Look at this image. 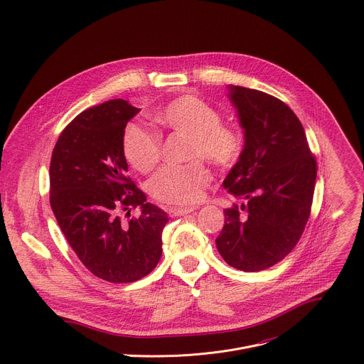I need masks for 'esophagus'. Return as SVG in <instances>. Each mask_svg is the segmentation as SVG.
I'll use <instances>...</instances> for the list:
<instances>
[{
  "instance_id": "obj_1",
  "label": "esophagus",
  "mask_w": 364,
  "mask_h": 364,
  "mask_svg": "<svg viewBox=\"0 0 364 364\" xmlns=\"http://www.w3.org/2000/svg\"><path fill=\"white\" fill-rule=\"evenodd\" d=\"M196 210V207H170L167 209V213L171 218H177V216H186L188 213H193Z\"/></svg>"
}]
</instances>
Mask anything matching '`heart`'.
<instances>
[{
    "instance_id": "obj_1",
    "label": "heart",
    "mask_w": 364,
    "mask_h": 364,
    "mask_svg": "<svg viewBox=\"0 0 364 364\" xmlns=\"http://www.w3.org/2000/svg\"><path fill=\"white\" fill-rule=\"evenodd\" d=\"M168 131L190 136V159H204L218 168L232 167L240 157L243 142L240 135L222 125L220 112L196 95H184L167 102L154 114ZM163 139L138 122H129L122 134V151L127 161L141 173H149L161 160ZM209 170L201 161L186 166L164 167L148 184L149 194L161 203L188 205L201 198L209 183Z\"/></svg>"
}]
</instances>
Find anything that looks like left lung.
I'll list each match as a JSON object with an SVG mask.
<instances>
[{
	"mask_svg": "<svg viewBox=\"0 0 364 364\" xmlns=\"http://www.w3.org/2000/svg\"><path fill=\"white\" fill-rule=\"evenodd\" d=\"M228 89L245 145L223 187L246 203L243 214L237 205L225 210L216 246L230 267L257 272L282 261L298 243L313 204L317 161L299 119L282 100L256 89Z\"/></svg>",
	"mask_w": 364,
	"mask_h": 364,
	"instance_id": "1",
	"label": "left lung"
}]
</instances>
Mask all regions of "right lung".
Instances as JSON below:
<instances>
[{"instance_id": "1", "label": "right lung", "mask_w": 364, "mask_h": 364, "mask_svg": "<svg viewBox=\"0 0 364 364\" xmlns=\"http://www.w3.org/2000/svg\"><path fill=\"white\" fill-rule=\"evenodd\" d=\"M139 111L124 99L83 111L60 134L50 161V205L63 235L86 269L114 284L157 267L168 222L127 176L122 134ZM134 206L140 218L124 224L120 213Z\"/></svg>"}]
</instances>
